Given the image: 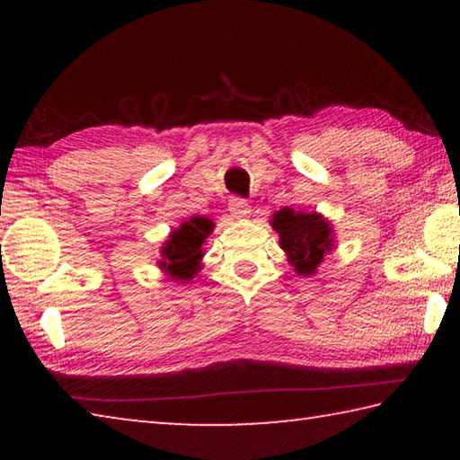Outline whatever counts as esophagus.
<instances>
[{
  "label": "esophagus",
  "mask_w": 460,
  "mask_h": 460,
  "mask_svg": "<svg viewBox=\"0 0 460 460\" xmlns=\"http://www.w3.org/2000/svg\"><path fill=\"white\" fill-rule=\"evenodd\" d=\"M229 213L235 217V219H245V217L252 213V208H249V202L245 199L233 197L229 200Z\"/></svg>",
  "instance_id": "1"
}]
</instances>
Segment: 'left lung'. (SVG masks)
<instances>
[{
	"label": "left lung",
	"instance_id": "1",
	"mask_svg": "<svg viewBox=\"0 0 460 460\" xmlns=\"http://www.w3.org/2000/svg\"><path fill=\"white\" fill-rule=\"evenodd\" d=\"M274 229L279 233V245L290 258L300 276H310L332 247L331 225L316 213H298L282 208L274 215Z\"/></svg>",
	"mask_w": 460,
	"mask_h": 460
}]
</instances>
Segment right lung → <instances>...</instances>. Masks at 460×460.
I'll return each instance as SVG.
<instances>
[{
	"label": "right lung",
	"mask_w": 460,
	"mask_h": 460,
	"mask_svg": "<svg viewBox=\"0 0 460 460\" xmlns=\"http://www.w3.org/2000/svg\"><path fill=\"white\" fill-rule=\"evenodd\" d=\"M211 231V221L205 219V217H192L190 221H186L182 227H178L166 241V247L162 249L164 261L160 266L176 279H190L200 268V247Z\"/></svg>",
	"instance_id": "1"
}]
</instances>
